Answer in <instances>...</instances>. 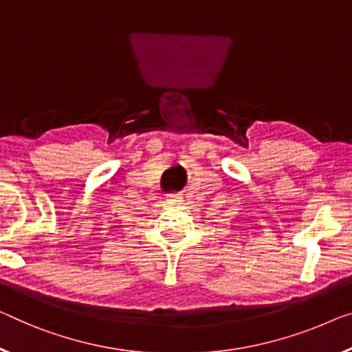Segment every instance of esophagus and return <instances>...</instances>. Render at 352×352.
I'll use <instances>...</instances> for the list:
<instances>
[{"label":"esophagus","instance_id":"1","mask_svg":"<svg viewBox=\"0 0 352 352\" xmlns=\"http://www.w3.org/2000/svg\"><path fill=\"white\" fill-rule=\"evenodd\" d=\"M167 201H169L170 204H174V206H180V204H183V196L182 194H172Z\"/></svg>","mask_w":352,"mask_h":352}]
</instances>
